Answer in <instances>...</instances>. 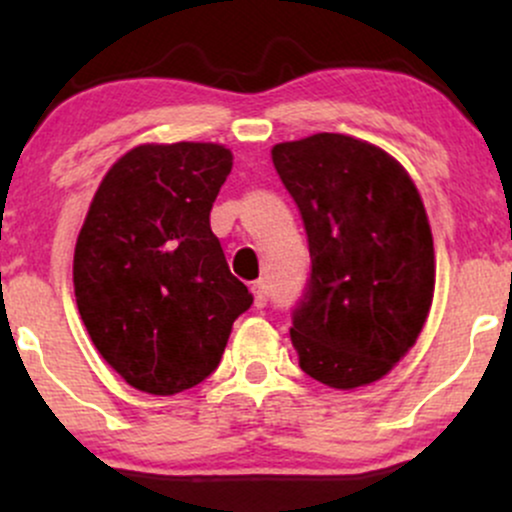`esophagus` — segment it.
I'll return each mask as SVG.
<instances>
[{
	"label": "esophagus",
	"instance_id": "esophagus-1",
	"mask_svg": "<svg viewBox=\"0 0 512 512\" xmlns=\"http://www.w3.org/2000/svg\"><path fill=\"white\" fill-rule=\"evenodd\" d=\"M252 296H255L257 308H264V305H267L269 291H267V286H264V281H257V284L252 286Z\"/></svg>",
	"mask_w": 512,
	"mask_h": 512
}]
</instances>
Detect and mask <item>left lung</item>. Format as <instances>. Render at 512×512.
Here are the masks:
<instances>
[{
    "label": "left lung",
    "instance_id": "8db88e82",
    "mask_svg": "<svg viewBox=\"0 0 512 512\" xmlns=\"http://www.w3.org/2000/svg\"><path fill=\"white\" fill-rule=\"evenodd\" d=\"M301 211L310 276L293 308L303 373L351 390L390 373L424 327L436 284L424 202L383 149L344 134L276 144Z\"/></svg>",
    "mask_w": 512,
    "mask_h": 512
}]
</instances>
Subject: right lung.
<instances>
[{
	"label": "right lung",
	"mask_w": 512,
	"mask_h": 512,
	"mask_svg": "<svg viewBox=\"0 0 512 512\" xmlns=\"http://www.w3.org/2000/svg\"><path fill=\"white\" fill-rule=\"evenodd\" d=\"M231 166L219 144L137 146L108 170L81 226V320L105 361L149 395L209 378L252 305L209 223Z\"/></svg>",
	"instance_id": "add662e5"
}]
</instances>
